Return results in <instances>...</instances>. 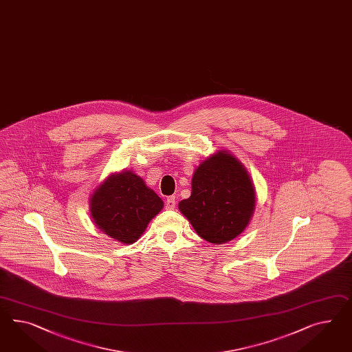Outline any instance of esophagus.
<instances>
[{
  "instance_id": "1",
  "label": "esophagus",
  "mask_w": 352,
  "mask_h": 352,
  "mask_svg": "<svg viewBox=\"0 0 352 352\" xmlns=\"http://www.w3.org/2000/svg\"><path fill=\"white\" fill-rule=\"evenodd\" d=\"M175 205H177V201H175V196H169L168 199H166V204H165V208L168 210H174L175 208Z\"/></svg>"
}]
</instances>
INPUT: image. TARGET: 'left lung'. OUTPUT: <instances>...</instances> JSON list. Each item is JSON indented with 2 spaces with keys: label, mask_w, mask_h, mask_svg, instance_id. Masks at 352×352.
Wrapping results in <instances>:
<instances>
[{
  "label": "left lung",
  "mask_w": 352,
  "mask_h": 352,
  "mask_svg": "<svg viewBox=\"0 0 352 352\" xmlns=\"http://www.w3.org/2000/svg\"><path fill=\"white\" fill-rule=\"evenodd\" d=\"M255 204V188L245 166L232 153L219 151L195 170L190 196L178 208L201 238L220 245L246 229Z\"/></svg>",
  "instance_id": "8db88e82"
}]
</instances>
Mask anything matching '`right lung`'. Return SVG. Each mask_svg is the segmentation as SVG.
Listing matches in <instances>:
<instances>
[{"instance_id":"obj_1","label":"right lung","mask_w":352,"mask_h":352,"mask_svg":"<svg viewBox=\"0 0 352 352\" xmlns=\"http://www.w3.org/2000/svg\"><path fill=\"white\" fill-rule=\"evenodd\" d=\"M91 215L104 234L129 245L141 237L162 208V199L132 171L111 174L94 192Z\"/></svg>"}]
</instances>
